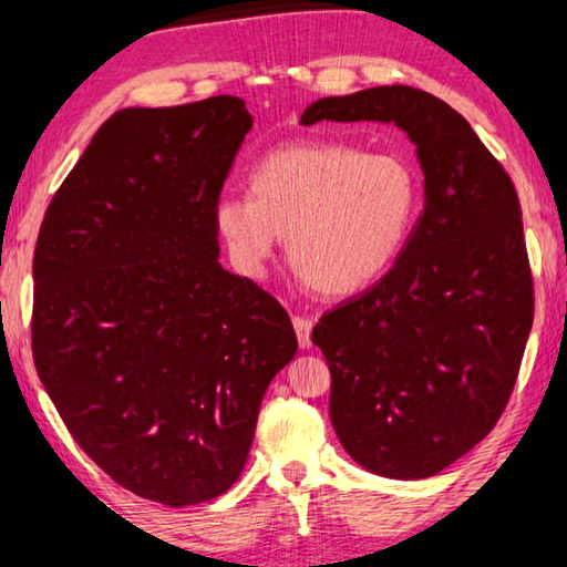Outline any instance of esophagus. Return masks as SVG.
<instances>
[{
    "label": "esophagus",
    "instance_id": "34e87169",
    "mask_svg": "<svg viewBox=\"0 0 567 567\" xmlns=\"http://www.w3.org/2000/svg\"><path fill=\"white\" fill-rule=\"evenodd\" d=\"M293 330H297V340L303 350L311 348V319L293 317Z\"/></svg>",
    "mask_w": 567,
    "mask_h": 567
}]
</instances>
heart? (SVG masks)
Returning <instances> with one entry per match:
<instances>
[{
  "label": "heart",
  "instance_id": "1",
  "mask_svg": "<svg viewBox=\"0 0 567 567\" xmlns=\"http://www.w3.org/2000/svg\"><path fill=\"white\" fill-rule=\"evenodd\" d=\"M250 196H223L215 229L233 266L260 278L286 237L289 264L311 291L352 297L404 250L420 212V178L393 153L324 141L270 151L248 178Z\"/></svg>",
  "mask_w": 567,
  "mask_h": 567
}]
</instances>
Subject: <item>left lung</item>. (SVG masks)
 <instances>
[{
	"label": "left lung",
	"mask_w": 567,
	"mask_h": 567,
	"mask_svg": "<svg viewBox=\"0 0 567 567\" xmlns=\"http://www.w3.org/2000/svg\"><path fill=\"white\" fill-rule=\"evenodd\" d=\"M393 122L416 145L424 212L379 284L319 319L330 420L358 465L430 478L502 416L535 317L519 196L463 114L412 86L309 104L301 125Z\"/></svg>",
	"instance_id": "left-lung-1"
}]
</instances>
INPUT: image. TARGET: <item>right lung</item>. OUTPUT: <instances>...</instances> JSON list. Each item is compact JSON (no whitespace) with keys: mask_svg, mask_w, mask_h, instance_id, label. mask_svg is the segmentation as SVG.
I'll list each match as a JSON object with an SVG mask.
<instances>
[{"mask_svg":"<svg viewBox=\"0 0 567 567\" xmlns=\"http://www.w3.org/2000/svg\"><path fill=\"white\" fill-rule=\"evenodd\" d=\"M252 117L240 96L127 106L55 192L32 258V358L79 447L166 506L223 496L297 355L286 309L219 266L215 204Z\"/></svg>","mask_w":567,"mask_h":567,"instance_id":"1","label":"right lung"}]
</instances>
